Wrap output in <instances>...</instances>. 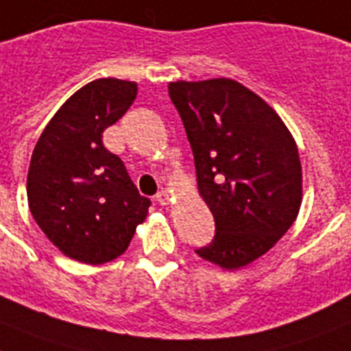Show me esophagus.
<instances>
[{
	"mask_svg": "<svg viewBox=\"0 0 351 351\" xmlns=\"http://www.w3.org/2000/svg\"><path fill=\"white\" fill-rule=\"evenodd\" d=\"M155 199H157V202H158V205H162V207H164V205H167V203H169L171 194L167 193V191H160V193H157Z\"/></svg>",
	"mask_w": 351,
	"mask_h": 351,
	"instance_id": "1",
	"label": "esophagus"
}]
</instances>
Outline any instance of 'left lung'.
Segmentation results:
<instances>
[{
  "label": "left lung",
  "instance_id": "8db88e82",
  "mask_svg": "<svg viewBox=\"0 0 351 351\" xmlns=\"http://www.w3.org/2000/svg\"><path fill=\"white\" fill-rule=\"evenodd\" d=\"M203 202L216 221L199 257L239 269L289 230L302 205V164L293 135L261 96L230 78L171 82Z\"/></svg>",
  "mask_w": 351,
  "mask_h": 351
}]
</instances>
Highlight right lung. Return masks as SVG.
Segmentation results:
<instances>
[{
    "instance_id": "right-lung-1",
    "label": "right lung",
    "mask_w": 351,
    "mask_h": 351,
    "mask_svg": "<svg viewBox=\"0 0 351 351\" xmlns=\"http://www.w3.org/2000/svg\"><path fill=\"white\" fill-rule=\"evenodd\" d=\"M135 96V82L99 78L84 85L51 117L32 153V216L64 255L84 264L123 255L152 205L123 160L103 146V132Z\"/></svg>"
}]
</instances>
